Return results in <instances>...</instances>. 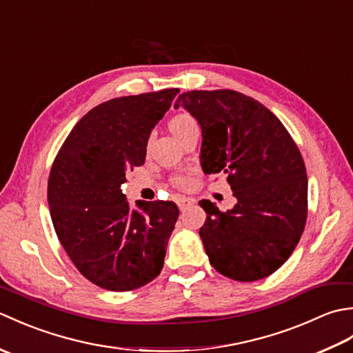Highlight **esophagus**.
<instances>
[{"mask_svg": "<svg viewBox=\"0 0 353 353\" xmlns=\"http://www.w3.org/2000/svg\"><path fill=\"white\" fill-rule=\"evenodd\" d=\"M191 203H192V201L190 199H186V197H179L177 199V205H179V208H181V211H185V209L188 208Z\"/></svg>", "mask_w": 353, "mask_h": 353, "instance_id": "esophagus-1", "label": "esophagus"}]
</instances>
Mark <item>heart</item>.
<instances>
[{
    "mask_svg": "<svg viewBox=\"0 0 353 353\" xmlns=\"http://www.w3.org/2000/svg\"><path fill=\"white\" fill-rule=\"evenodd\" d=\"M168 125H170L171 132L174 133L176 137H181V134H183L186 130L192 129V127H197V121H196V118L191 117L190 114H177L170 119ZM148 147H150V138L147 141V148ZM172 183L179 186V188H185V186H188L190 181L186 176H176L174 179H172Z\"/></svg>",
    "mask_w": 353,
    "mask_h": 353,
    "instance_id": "1",
    "label": "heart"
}]
</instances>
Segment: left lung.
Listing matches in <instances>:
<instances>
[{"mask_svg": "<svg viewBox=\"0 0 353 353\" xmlns=\"http://www.w3.org/2000/svg\"><path fill=\"white\" fill-rule=\"evenodd\" d=\"M201 125V168L224 174L236 197L228 212L201 200L200 238L223 276L253 282L283 265L308 216V177L294 139L272 110L232 89L188 91L174 104Z\"/></svg>", "mask_w": 353, "mask_h": 353, "instance_id": "left-lung-1", "label": "left lung"}]
</instances>
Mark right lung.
Segmentation results:
<instances>
[{"label": "right lung", "instance_id": "1", "mask_svg": "<svg viewBox=\"0 0 353 353\" xmlns=\"http://www.w3.org/2000/svg\"><path fill=\"white\" fill-rule=\"evenodd\" d=\"M177 88L119 97L74 125L51 165L48 205L59 241L88 281L109 291L144 287L161 273L179 216L172 201H137L121 186L145 162L150 132Z\"/></svg>", "mask_w": 353, "mask_h": 353}]
</instances>
